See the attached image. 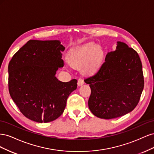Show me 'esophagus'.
Returning <instances> with one entry per match:
<instances>
[{
    "instance_id": "34e87169",
    "label": "esophagus",
    "mask_w": 154,
    "mask_h": 154,
    "mask_svg": "<svg viewBox=\"0 0 154 154\" xmlns=\"http://www.w3.org/2000/svg\"><path fill=\"white\" fill-rule=\"evenodd\" d=\"M83 83H84V80H83L82 78H79L78 79V86H81V85H82Z\"/></svg>"
}]
</instances>
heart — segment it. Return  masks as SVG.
I'll use <instances>...</instances> for the list:
<instances>
[{
	"label": "heart",
	"instance_id": "1",
	"mask_svg": "<svg viewBox=\"0 0 154 154\" xmlns=\"http://www.w3.org/2000/svg\"><path fill=\"white\" fill-rule=\"evenodd\" d=\"M104 56L99 45L88 43L72 49L68 54V62L73 67L81 68L82 72L90 74L100 67Z\"/></svg>",
	"mask_w": 154,
	"mask_h": 154
}]
</instances>
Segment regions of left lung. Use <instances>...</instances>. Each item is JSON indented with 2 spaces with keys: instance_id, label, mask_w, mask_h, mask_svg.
Segmentation results:
<instances>
[{
  "instance_id": "1",
  "label": "left lung",
  "mask_w": 154,
  "mask_h": 154,
  "mask_svg": "<svg viewBox=\"0 0 154 154\" xmlns=\"http://www.w3.org/2000/svg\"><path fill=\"white\" fill-rule=\"evenodd\" d=\"M91 94L88 104L97 117L112 119L133 110L144 88L142 63L138 53L122 42L94 75L86 78Z\"/></svg>"
}]
</instances>
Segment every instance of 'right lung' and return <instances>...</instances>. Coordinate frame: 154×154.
Masks as SVG:
<instances>
[{"mask_svg":"<svg viewBox=\"0 0 154 154\" xmlns=\"http://www.w3.org/2000/svg\"><path fill=\"white\" fill-rule=\"evenodd\" d=\"M59 40H30L13 55L8 66V88L22 114L38 123L57 119L77 80L62 82L56 72L64 66Z\"/></svg>","mask_w":154,"mask_h":154,"instance_id":"obj_1","label":"right lung"}]
</instances>
